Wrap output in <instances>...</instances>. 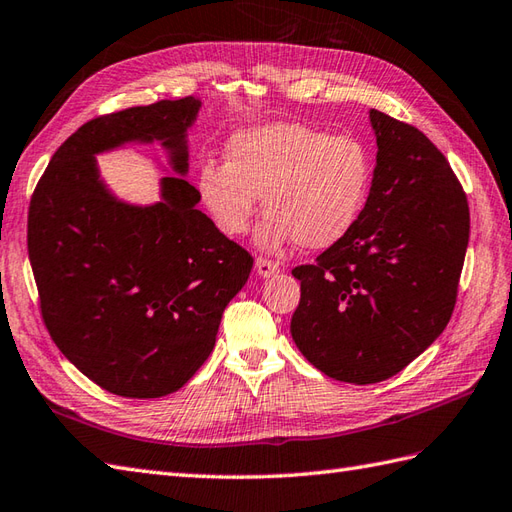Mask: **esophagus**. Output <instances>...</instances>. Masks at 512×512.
Returning <instances> with one entry per match:
<instances>
[{"label":"esophagus","mask_w":512,"mask_h":512,"mask_svg":"<svg viewBox=\"0 0 512 512\" xmlns=\"http://www.w3.org/2000/svg\"><path fill=\"white\" fill-rule=\"evenodd\" d=\"M255 268H257V275L259 277H272V275H277V272L281 270V266L277 264V261L266 259V257H257Z\"/></svg>","instance_id":"34e87169"}]
</instances>
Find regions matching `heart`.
Masks as SVG:
<instances>
[{
	"mask_svg": "<svg viewBox=\"0 0 512 512\" xmlns=\"http://www.w3.org/2000/svg\"><path fill=\"white\" fill-rule=\"evenodd\" d=\"M373 185V154L353 135H329L301 122L237 133L227 163H205L198 192L213 224L229 237L251 229L264 196L268 216L257 231L264 248L294 242L307 251L338 244L355 227Z\"/></svg>",
	"mask_w": 512,
	"mask_h": 512,
	"instance_id": "heart-1",
	"label": "heart"
}]
</instances>
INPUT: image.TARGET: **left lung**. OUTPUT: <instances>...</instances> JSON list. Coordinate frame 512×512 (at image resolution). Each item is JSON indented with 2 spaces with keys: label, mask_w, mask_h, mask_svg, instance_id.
Wrapping results in <instances>:
<instances>
[{
  "label": "left lung",
  "mask_w": 512,
  "mask_h": 512,
  "mask_svg": "<svg viewBox=\"0 0 512 512\" xmlns=\"http://www.w3.org/2000/svg\"><path fill=\"white\" fill-rule=\"evenodd\" d=\"M377 165L355 227L296 266L290 334L327 377L377 384L443 334L469 244L467 194L419 128L371 109Z\"/></svg>",
  "instance_id": "obj_1"
}]
</instances>
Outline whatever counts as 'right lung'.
<instances>
[{
    "label": "right lung",
    "instance_id": "obj_1",
    "mask_svg": "<svg viewBox=\"0 0 512 512\" xmlns=\"http://www.w3.org/2000/svg\"><path fill=\"white\" fill-rule=\"evenodd\" d=\"M194 95L98 115L54 152L28 209V257L43 323L82 375L113 395L154 399L183 388L216 344L224 307L253 257L218 231L183 176L161 202L133 207L100 181L95 154L159 139L187 172Z\"/></svg>",
    "mask_w": 512,
    "mask_h": 512
}]
</instances>
